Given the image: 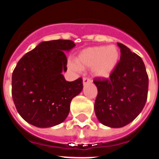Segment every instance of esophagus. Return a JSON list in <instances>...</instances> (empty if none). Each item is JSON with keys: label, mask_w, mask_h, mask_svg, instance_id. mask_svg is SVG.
<instances>
[{"label": "esophagus", "mask_w": 159, "mask_h": 159, "mask_svg": "<svg viewBox=\"0 0 159 159\" xmlns=\"http://www.w3.org/2000/svg\"><path fill=\"white\" fill-rule=\"evenodd\" d=\"M91 82H92V81H91L89 78H87V77H84V78H83V80H82L83 86H86V85L88 84V83H91Z\"/></svg>", "instance_id": "34e87169"}]
</instances>
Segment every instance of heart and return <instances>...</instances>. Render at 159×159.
I'll return each instance as SVG.
<instances>
[{
	"mask_svg": "<svg viewBox=\"0 0 159 159\" xmlns=\"http://www.w3.org/2000/svg\"><path fill=\"white\" fill-rule=\"evenodd\" d=\"M120 58V52L115 45L95 46L82 50L76 57V63H70L74 71L92 67L94 77L106 78L115 71Z\"/></svg>",
	"mask_w": 159,
	"mask_h": 159,
	"instance_id": "b5f03b06",
	"label": "heart"
}]
</instances>
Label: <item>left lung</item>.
Masks as SVG:
<instances>
[{"label": "left lung", "mask_w": 159, "mask_h": 159, "mask_svg": "<svg viewBox=\"0 0 159 159\" xmlns=\"http://www.w3.org/2000/svg\"><path fill=\"white\" fill-rule=\"evenodd\" d=\"M120 59L110 78H96L95 113L111 128H121L140 114L147 101L148 77L143 60L120 43Z\"/></svg>", "instance_id": "8db88e82"}]
</instances>
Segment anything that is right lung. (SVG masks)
<instances>
[{
	"label": "right lung",
	"mask_w": 159,
	"mask_h": 159,
	"mask_svg": "<svg viewBox=\"0 0 159 159\" xmlns=\"http://www.w3.org/2000/svg\"><path fill=\"white\" fill-rule=\"evenodd\" d=\"M72 40L41 42L25 54L12 73V98L22 118L39 128L57 125L66 120L73 97L82 90V79L67 82L65 52Z\"/></svg>",
	"instance_id": "obj_1"
}]
</instances>
